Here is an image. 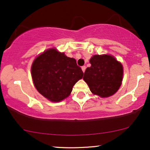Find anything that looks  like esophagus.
Instances as JSON below:
<instances>
[{"label": "esophagus", "instance_id": "esophagus-1", "mask_svg": "<svg viewBox=\"0 0 150 150\" xmlns=\"http://www.w3.org/2000/svg\"><path fill=\"white\" fill-rule=\"evenodd\" d=\"M82 68V70H83V72H85V69H86V66L85 65H84V66H83L81 67Z\"/></svg>", "mask_w": 150, "mask_h": 150}]
</instances>
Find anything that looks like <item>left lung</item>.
Returning a JSON list of instances; mask_svg holds the SVG:
<instances>
[{
	"instance_id": "1",
	"label": "left lung",
	"mask_w": 150,
	"mask_h": 150,
	"mask_svg": "<svg viewBox=\"0 0 150 150\" xmlns=\"http://www.w3.org/2000/svg\"><path fill=\"white\" fill-rule=\"evenodd\" d=\"M89 61L91 65L86 69L83 79L91 91L102 98L113 95L122 84V64L107 54L94 55Z\"/></svg>"
}]
</instances>
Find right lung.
<instances>
[{
  "mask_svg": "<svg viewBox=\"0 0 150 150\" xmlns=\"http://www.w3.org/2000/svg\"><path fill=\"white\" fill-rule=\"evenodd\" d=\"M31 74L37 90L52 102H60L68 97L73 86L83 76L76 59L54 48L45 51L35 59Z\"/></svg>",
  "mask_w": 150,
  "mask_h": 150,
  "instance_id": "add662e5",
  "label": "right lung"
}]
</instances>
